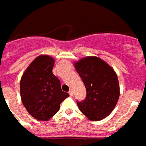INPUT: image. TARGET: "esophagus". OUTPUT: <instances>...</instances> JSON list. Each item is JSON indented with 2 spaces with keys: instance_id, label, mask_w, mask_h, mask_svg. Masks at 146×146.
<instances>
[{
  "instance_id": "1",
  "label": "esophagus",
  "mask_w": 146,
  "mask_h": 146,
  "mask_svg": "<svg viewBox=\"0 0 146 146\" xmlns=\"http://www.w3.org/2000/svg\"><path fill=\"white\" fill-rule=\"evenodd\" d=\"M69 94H70V97H73V92H72V91H70V92H69Z\"/></svg>"
}]
</instances>
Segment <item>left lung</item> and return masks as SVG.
Here are the masks:
<instances>
[{"mask_svg":"<svg viewBox=\"0 0 146 146\" xmlns=\"http://www.w3.org/2000/svg\"><path fill=\"white\" fill-rule=\"evenodd\" d=\"M86 88V98L76 100L79 110L91 121H100L112 112L119 98V84L115 72L98 57L90 56L75 64Z\"/></svg>","mask_w":146,"mask_h":146,"instance_id":"1","label":"left lung"}]
</instances>
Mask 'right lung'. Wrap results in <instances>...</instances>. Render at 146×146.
I'll list each match as a JSON object with an SVG mask.
<instances>
[{"label":"right lung","mask_w":146,"mask_h":146,"mask_svg":"<svg viewBox=\"0 0 146 146\" xmlns=\"http://www.w3.org/2000/svg\"><path fill=\"white\" fill-rule=\"evenodd\" d=\"M54 64L52 57L40 55L28 66L20 82L22 104L37 120L50 119L70 96L61 90L60 80L52 73Z\"/></svg>","instance_id":"obj_1"}]
</instances>
